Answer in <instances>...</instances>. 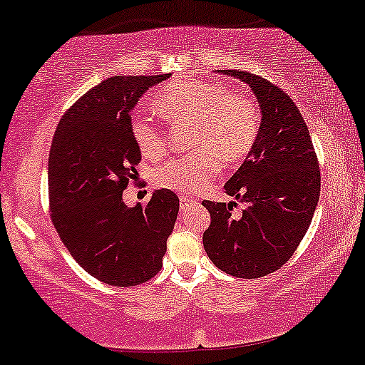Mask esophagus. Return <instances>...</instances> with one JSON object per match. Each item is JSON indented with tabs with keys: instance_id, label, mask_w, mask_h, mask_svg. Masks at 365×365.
<instances>
[{
	"instance_id": "obj_1",
	"label": "esophagus",
	"mask_w": 365,
	"mask_h": 365,
	"mask_svg": "<svg viewBox=\"0 0 365 365\" xmlns=\"http://www.w3.org/2000/svg\"><path fill=\"white\" fill-rule=\"evenodd\" d=\"M194 199H192V197H188V195H180V207L182 209H185V207H188V205H192L194 204Z\"/></svg>"
}]
</instances>
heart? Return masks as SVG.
Masks as SVG:
<instances>
[{
	"instance_id": "obj_1",
	"label": "heart",
	"mask_w": 365,
	"mask_h": 365,
	"mask_svg": "<svg viewBox=\"0 0 365 365\" xmlns=\"http://www.w3.org/2000/svg\"><path fill=\"white\" fill-rule=\"evenodd\" d=\"M155 108L173 120L194 122L192 144L200 148L190 155L173 158L156 171V185L183 194H199L225 163L248 155L260 127V112L252 96L235 93L222 83L178 80L161 88ZM130 134L139 151L160 158L166 151L165 134L151 118L134 115Z\"/></svg>"
}]
</instances>
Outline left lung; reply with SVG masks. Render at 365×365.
Instances as JSON below:
<instances>
[{
    "instance_id": "8db88e82",
    "label": "left lung",
    "mask_w": 365,
    "mask_h": 365,
    "mask_svg": "<svg viewBox=\"0 0 365 365\" xmlns=\"http://www.w3.org/2000/svg\"><path fill=\"white\" fill-rule=\"evenodd\" d=\"M217 73L252 88L262 120L247 160L225 185L247 207L235 216V202H202L210 214L202 241L217 269L258 279L280 269L299 247L318 205L322 177L308 125L289 95L257 74Z\"/></svg>"
}]
</instances>
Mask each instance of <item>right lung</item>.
<instances>
[{"label": "right lung", "mask_w": 365, "mask_h": 365, "mask_svg": "<svg viewBox=\"0 0 365 365\" xmlns=\"http://www.w3.org/2000/svg\"><path fill=\"white\" fill-rule=\"evenodd\" d=\"M168 78H107L64 113L52 139V222L74 260L108 285L130 287L155 277L177 221L178 197L168 188L153 192L146 207L122 199L140 161L130 112Z\"/></svg>", "instance_id": "right-lung-1"}]
</instances>
